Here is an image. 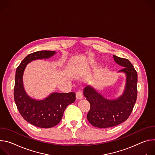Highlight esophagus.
Returning <instances> with one entry per match:
<instances>
[{"mask_svg": "<svg viewBox=\"0 0 155 155\" xmlns=\"http://www.w3.org/2000/svg\"><path fill=\"white\" fill-rule=\"evenodd\" d=\"M76 98L78 100H82L83 98V95L81 92V91H79L78 92H76Z\"/></svg>", "mask_w": 155, "mask_h": 155, "instance_id": "34e87169", "label": "esophagus"}]
</instances>
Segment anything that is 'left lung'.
<instances>
[{"mask_svg":"<svg viewBox=\"0 0 155 155\" xmlns=\"http://www.w3.org/2000/svg\"><path fill=\"white\" fill-rule=\"evenodd\" d=\"M114 61L124 67L118 73L126 75V84L123 94L115 99H108L89 85L83 91L89 101L91 109L87 118L94 126L108 128L124 122L131 114L137 96V73L132 63L126 58L113 55Z\"/></svg>","mask_w":155,"mask_h":155,"instance_id":"8db88e82","label":"left lung"}]
</instances>
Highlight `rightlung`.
I'll use <instances>...</instances> for the list:
<instances>
[{"mask_svg":"<svg viewBox=\"0 0 155 155\" xmlns=\"http://www.w3.org/2000/svg\"><path fill=\"white\" fill-rule=\"evenodd\" d=\"M56 54L55 51L41 50L29 54L17 68L15 74L14 100L22 117L29 123L41 128H50L61 121L66 107L75 101L74 92L51 93L42 100L29 96L23 85L25 68L30 62L47 59Z\"/></svg>","mask_w":155,"mask_h":155,"instance_id":"obj_1","label":"right lung"}]
</instances>
